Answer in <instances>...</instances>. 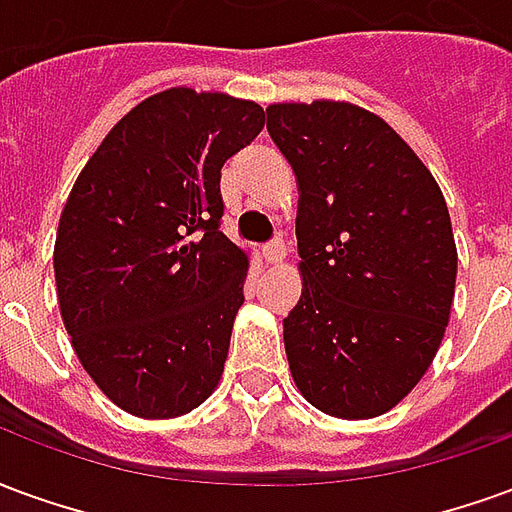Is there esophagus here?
I'll return each mask as SVG.
<instances>
[{
  "label": "esophagus",
  "mask_w": 512,
  "mask_h": 512,
  "mask_svg": "<svg viewBox=\"0 0 512 512\" xmlns=\"http://www.w3.org/2000/svg\"><path fill=\"white\" fill-rule=\"evenodd\" d=\"M263 257H266L271 266H279L285 260V241L282 238H274L271 244L263 246Z\"/></svg>",
  "instance_id": "34e87169"
}]
</instances>
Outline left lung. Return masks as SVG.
Masks as SVG:
<instances>
[{"instance_id": "left-lung-1", "label": "left lung", "mask_w": 512, "mask_h": 512, "mask_svg": "<svg viewBox=\"0 0 512 512\" xmlns=\"http://www.w3.org/2000/svg\"><path fill=\"white\" fill-rule=\"evenodd\" d=\"M266 115L299 183L301 299L282 321L293 381L329 417H381L425 376L450 323L458 252L444 194L362 106Z\"/></svg>"}]
</instances>
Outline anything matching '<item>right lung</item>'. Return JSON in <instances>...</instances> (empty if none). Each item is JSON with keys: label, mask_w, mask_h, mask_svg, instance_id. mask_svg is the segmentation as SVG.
Wrapping results in <instances>:
<instances>
[{"label": "right lung", "mask_w": 512, "mask_h": 512, "mask_svg": "<svg viewBox=\"0 0 512 512\" xmlns=\"http://www.w3.org/2000/svg\"><path fill=\"white\" fill-rule=\"evenodd\" d=\"M263 126L255 101L172 87L106 134L68 194L54 244L62 323L134 417H183L219 386L249 271L219 230V180Z\"/></svg>", "instance_id": "right-lung-1"}]
</instances>
